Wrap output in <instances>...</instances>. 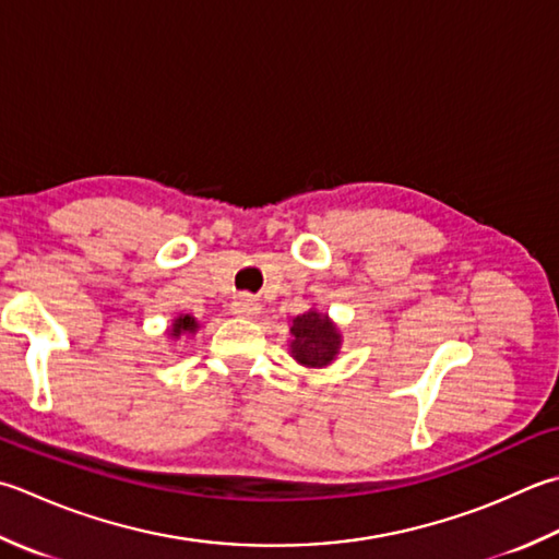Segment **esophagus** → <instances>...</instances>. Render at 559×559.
<instances>
[{"mask_svg": "<svg viewBox=\"0 0 559 559\" xmlns=\"http://www.w3.org/2000/svg\"><path fill=\"white\" fill-rule=\"evenodd\" d=\"M259 310H261V305L254 298H249V295H245V298H237L233 302V312L239 317H254V314H259Z\"/></svg>", "mask_w": 559, "mask_h": 559, "instance_id": "obj_1", "label": "esophagus"}]
</instances>
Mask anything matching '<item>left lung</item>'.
<instances>
[{
    "label": "left lung",
    "instance_id": "left-lung-1",
    "mask_svg": "<svg viewBox=\"0 0 559 559\" xmlns=\"http://www.w3.org/2000/svg\"><path fill=\"white\" fill-rule=\"evenodd\" d=\"M293 338V356L305 366H326L332 364L338 344H342V336H338L336 326L326 320L320 312H308L300 314L293 320L290 326Z\"/></svg>",
    "mask_w": 559,
    "mask_h": 559
}]
</instances>
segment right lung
I'll use <instances>...</instances> for the list:
<instances>
[{"instance_id": "add662e5", "label": "right lung", "mask_w": 559, "mask_h": 559, "mask_svg": "<svg viewBox=\"0 0 559 559\" xmlns=\"http://www.w3.org/2000/svg\"><path fill=\"white\" fill-rule=\"evenodd\" d=\"M195 330H199V324H195L193 317L183 314V317H177V320H174L171 336H181L183 332H195Z\"/></svg>"}]
</instances>
